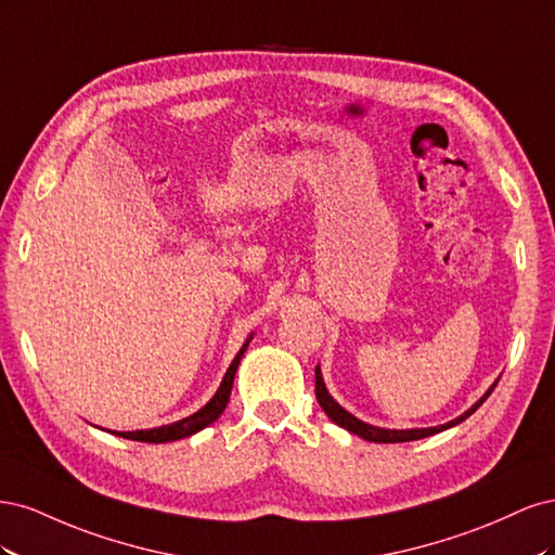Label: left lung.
Segmentation results:
<instances>
[{
	"label": "left lung",
	"mask_w": 555,
	"mask_h": 555,
	"mask_svg": "<svg viewBox=\"0 0 555 555\" xmlns=\"http://www.w3.org/2000/svg\"><path fill=\"white\" fill-rule=\"evenodd\" d=\"M495 384H498V379L491 384V389L486 391L473 408L469 410H465L461 416H456V418H451V422H447V424H442V426H433V428H408V430H391V428H379V426H373V424H365V422H361L359 416H354L351 412H347L338 400H335L331 393H328V389H326V384H324V377H322V367H314V393H317V400H319V405H322V410L328 414V418L333 424H338L340 428H345V430H349V433H354V435H359V438H363V440H367V442H379V444H389V442H412V440H422V438H430V435H435V433H442V430H447V428H453V426H459L461 422H465V418L473 414V412H477L479 410V405L481 402L491 396V391L495 389Z\"/></svg>",
	"instance_id": "obj_1"
}]
</instances>
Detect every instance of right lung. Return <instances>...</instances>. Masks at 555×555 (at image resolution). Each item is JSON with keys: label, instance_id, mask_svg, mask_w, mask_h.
<instances>
[{"label": "right lung", "instance_id": "right-lung-1", "mask_svg": "<svg viewBox=\"0 0 555 555\" xmlns=\"http://www.w3.org/2000/svg\"><path fill=\"white\" fill-rule=\"evenodd\" d=\"M255 338V333H249V338L243 343L241 351L236 354V359L231 361L229 371L220 384V389L215 391V396L206 402L204 408H201L198 412L190 414L180 418V422H173L169 426H157V428H147V430H127V433H120V430H108L113 435H117V438H127V440H137V442H150V444H164V442H176V440H182V438H190V435L204 430L206 426H210L212 422H217L220 418V414L224 412L227 402H229V396H231V386H233V377H236V371L241 365V359L245 354V349L249 345V340Z\"/></svg>", "mask_w": 555, "mask_h": 555}]
</instances>
